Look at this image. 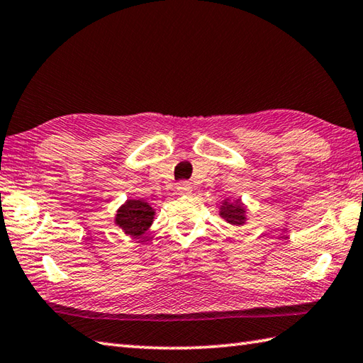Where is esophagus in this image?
Instances as JSON below:
<instances>
[{"label": "esophagus", "mask_w": 363, "mask_h": 363, "mask_svg": "<svg viewBox=\"0 0 363 363\" xmlns=\"http://www.w3.org/2000/svg\"><path fill=\"white\" fill-rule=\"evenodd\" d=\"M176 190H177V194H179V195H190L191 191H194V187H191L187 181H182V182L177 184Z\"/></svg>", "instance_id": "34e87169"}]
</instances>
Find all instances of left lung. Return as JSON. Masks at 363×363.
Returning <instances> with one entry per match:
<instances>
[{"instance_id":"8db88e82","label":"left lung","mask_w":363,"mask_h":363,"mask_svg":"<svg viewBox=\"0 0 363 363\" xmlns=\"http://www.w3.org/2000/svg\"><path fill=\"white\" fill-rule=\"evenodd\" d=\"M220 217L228 221L229 225L243 226L246 223V206L242 203V199H229L226 198L220 206Z\"/></svg>"}]
</instances>
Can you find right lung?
Listing matches in <instances>:
<instances>
[{"label": "right lung", "mask_w": 363, "mask_h": 363, "mask_svg": "<svg viewBox=\"0 0 363 363\" xmlns=\"http://www.w3.org/2000/svg\"><path fill=\"white\" fill-rule=\"evenodd\" d=\"M154 209L150 203L143 199H128L115 215V225H117L126 235L138 238L150 229L154 221Z\"/></svg>", "instance_id": "add662e5"}]
</instances>
